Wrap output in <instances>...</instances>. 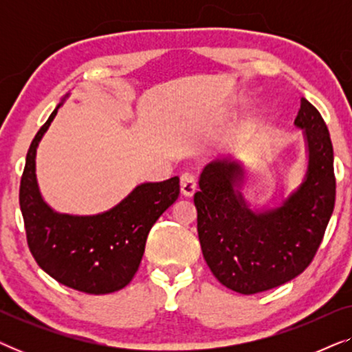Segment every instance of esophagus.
Listing matches in <instances>:
<instances>
[{
	"label": "esophagus",
	"instance_id": "1",
	"mask_svg": "<svg viewBox=\"0 0 352 352\" xmlns=\"http://www.w3.org/2000/svg\"><path fill=\"white\" fill-rule=\"evenodd\" d=\"M197 190V177L194 173L184 171L181 175V192L186 197H192Z\"/></svg>",
	"mask_w": 352,
	"mask_h": 352
}]
</instances>
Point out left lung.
I'll use <instances>...</instances> for the list:
<instances>
[{
    "mask_svg": "<svg viewBox=\"0 0 352 352\" xmlns=\"http://www.w3.org/2000/svg\"><path fill=\"white\" fill-rule=\"evenodd\" d=\"M295 124L307 147L301 186L274 210L248 208L239 182L240 163L221 158L208 163L195 192L197 230L201 253L213 276L242 295L271 290L305 271L324 239L335 208L333 146L314 105L301 98Z\"/></svg>",
    "mask_w": 352,
    "mask_h": 352,
    "instance_id": "left-lung-1",
    "label": "left lung"
}]
</instances>
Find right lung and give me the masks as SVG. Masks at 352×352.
<instances>
[{
  "mask_svg": "<svg viewBox=\"0 0 352 352\" xmlns=\"http://www.w3.org/2000/svg\"><path fill=\"white\" fill-rule=\"evenodd\" d=\"M64 100L40 128L27 152L19 190L27 242L38 266L62 285L89 295H105L122 290L133 280L152 226L179 197V177L139 184L104 213H57L38 189L35 157L43 134Z\"/></svg>",
  "mask_w": 352,
  "mask_h": 352,
  "instance_id": "1",
  "label": "right lung"
}]
</instances>
